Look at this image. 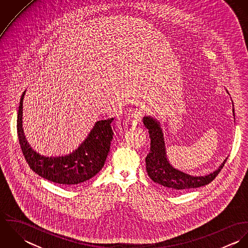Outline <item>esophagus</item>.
<instances>
[{
    "instance_id": "obj_1",
    "label": "esophagus",
    "mask_w": 248,
    "mask_h": 248,
    "mask_svg": "<svg viewBox=\"0 0 248 248\" xmlns=\"http://www.w3.org/2000/svg\"><path fill=\"white\" fill-rule=\"evenodd\" d=\"M143 113L140 110H135L131 115H130V121L133 124H139L141 121Z\"/></svg>"
}]
</instances>
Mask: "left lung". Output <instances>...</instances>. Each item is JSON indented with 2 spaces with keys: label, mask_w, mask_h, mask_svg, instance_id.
Returning a JSON list of instances; mask_svg holds the SVG:
<instances>
[{
  "label": "left lung",
  "mask_w": 248,
  "mask_h": 248,
  "mask_svg": "<svg viewBox=\"0 0 248 248\" xmlns=\"http://www.w3.org/2000/svg\"><path fill=\"white\" fill-rule=\"evenodd\" d=\"M143 123L148 129L151 139L150 152L145 159L148 176L152 180L166 187L170 191L182 192L206 185L213 181L223 168L226 160H224L217 170L204 177H193L173 168L166 158L163 134L158 123L149 116L143 118Z\"/></svg>",
  "instance_id": "8db88e82"
}]
</instances>
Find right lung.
Returning a JSON list of instances; mask_svg holds the SVG:
<instances>
[{
    "label": "right lung",
    "instance_id": "add662e5",
    "mask_svg": "<svg viewBox=\"0 0 248 248\" xmlns=\"http://www.w3.org/2000/svg\"><path fill=\"white\" fill-rule=\"evenodd\" d=\"M23 93L17 116V134L22 153L29 166L40 177L62 185H75L94 177L104 166L113 132V118L96 122L88 139L71 155L45 156L34 151L24 136L22 127Z\"/></svg>",
    "mask_w": 248,
    "mask_h": 248
}]
</instances>
